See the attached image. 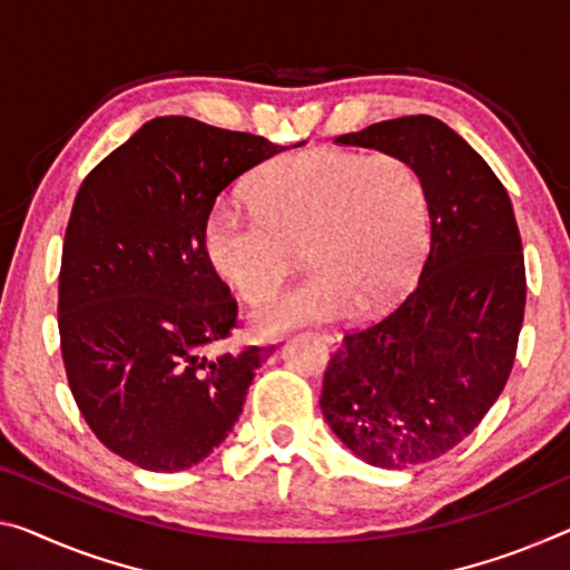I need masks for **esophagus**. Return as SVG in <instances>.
Masks as SVG:
<instances>
[{
  "instance_id": "esophagus-1",
  "label": "esophagus",
  "mask_w": 570,
  "mask_h": 570,
  "mask_svg": "<svg viewBox=\"0 0 570 570\" xmlns=\"http://www.w3.org/2000/svg\"><path fill=\"white\" fill-rule=\"evenodd\" d=\"M315 336H318L321 341H326L328 346H336L338 341H341V336L336 334V331H315Z\"/></svg>"
}]
</instances>
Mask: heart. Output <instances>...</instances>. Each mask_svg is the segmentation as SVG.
<instances>
[{"label":"heart","instance_id":"1","mask_svg":"<svg viewBox=\"0 0 570 570\" xmlns=\"http://www.w3.org/2000/svg\"><path fill=\"white\" fill-rule=\"evenodd\" d=\"M255 204L222 198L200 229L206 259L247 303L283 283L303 244L311 273L257 315L262 331L384 308L405 291L431 236L423 175L400 155L303 150L255 178Z\"/></svg>","mask_w":570,"mask_h":570}]
</instances>
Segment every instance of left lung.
I'll return each instance as SVG.
<instances>
[{
	"label": "left lung",
	"mask_w": 570,
	"mask_h": 570,
	"mask_svg": "<svg viewBox=\"0 0 570 570\" xmlns=\"http://www.w3.org/2000/svg\"><path fill=\"white\" fill-rule=\"evenodd\" d=\"M334 142L405 157L431 196L417 285L344 334L321 390L323 417L354 456L417 466L474 431L510 380L528 295L520 229L484 157L441 119H387Z\"/></svg>",
	"instance_id": "1"
}]
</instances>
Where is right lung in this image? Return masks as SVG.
I'll list each match as a JSON object with an SVG mask.
<instances>
[{"label":"right lung","mask_w":570,"mask_h":570,"mask_svg":"<svg viewBox=\"0 0 570 570\" xmlns=\"http://www.w3.org/2000/svg\"><path fill=\"white\" fill-rule=\"evenodd\" d=\"M283 150L157 117L78 188L58 275L60 354L94 435L139 469L196 466L242 413L267 348L212 352L239 308L200 229L224 188Z\"/></svg>","instance_id":"1"}]
</instances>
